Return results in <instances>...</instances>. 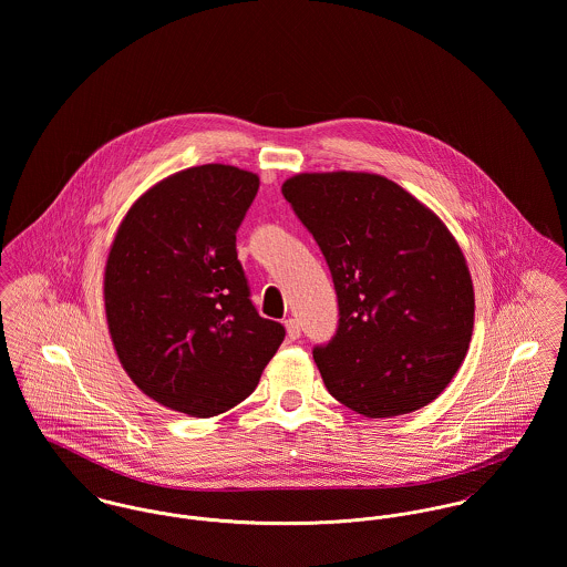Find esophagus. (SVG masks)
Segmentation results:
<instances>
[{"mask_svg":"<svg viewBox=\"0 0 567 567\" xmlns=\"http://www.w3.org/2000/svg\"><path fill=\"white\" fill-rule=\"evenodd\" d=\"M285 328H287V337H289L291 341L300 339V321H298L296 317H289V319L285 321Z\"/></svg>","mask_w":567,"mask_h":567,"instance_id":"1","label":"esophagus"}]
</instances>
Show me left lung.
I'll return each mask as SVG.
<instances>
[{"mask_svg":"<svg viewBox=\"0 0 567 567\" xmlns=\"http://www.w3.org/2000/svg\"><path fill=\"white\" fill-rule=\"evenodd\" d=\"M282 195L323 254L339 328L317 346L326 389L365 417H395L440 398L474 330V285L440 217L368 172L296 174Z\"/></svg>","mask_w":567,"mask_h":567,"instance_id":"obj_1","label":"left lung"}]
</instances>
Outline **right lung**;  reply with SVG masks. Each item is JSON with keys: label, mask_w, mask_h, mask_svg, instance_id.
<instances>
[{"label": "right lung", "mask_w": 567, "mask_h": 567, "mask_svg": "<svg viewBox=\"0 0 567 567\" xmlns=\"http://www.w3.org/2000/svg\"><path fill=\"white\" fill-rule=\"evenodd\" d=\"M258 176L210 163L145 190L104 267V309L122 368L158 404L213 417L244 402L285 339L256 313L237 258Z\"/></svg>", "instance_id": "add662e5"}]
</instances>
